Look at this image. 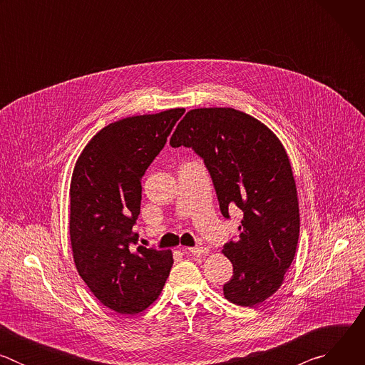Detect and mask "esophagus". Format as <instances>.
<instances>
[{
	"instance_id": "esophagus-1",
	"label": "esophagus",
	"mask_w": 365,
	"mask_h": 365,
	"mask_svg": "<svg viewBox=\"0 0 365 365\" xmlns=\"http://www.w3.org/2000/svg\"><path fill=\"white\" fill-rule=\"evenodd\" d=\"M182 251H183V252H189V254H192V255L199 257V255L206 254V252H207V248H205V247H192V248H183Z\"/></svg>"
}]
</instances>
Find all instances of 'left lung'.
<instances>
[{
	"mask_svg": "<svg viewBox=\"0 0 365 365\" xmlns=\"http://www.w3.org/2000/svg\"><path fill=\"white\" fill-rule=\"evenodd\" d=\"M172 147L192 148L211 175L221 214L240 207V235L224 245L234 274L224 296L254 307L282 286L299 241V202L284 147L254 117L234 108H197L178 124Z\"/></svg>",
	"mask_w": 365,
	"mask_h": 365,
	"instance_id": "obj_1",
	"label": "left lung"
}]
</instances>
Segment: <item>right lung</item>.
<instances>
[{
    "label": "right lung",
    "instance_id": "1",
    "mask_svg": "<svg viewBox=\"0 0 365 365\" xmlns=\"http://www.w3.org/2000/svg\"><path fill=\"white\" fill-rule=\"evenodd\" d=\"M183 108L128 117L102 128L83 148L71 183L69 232L75 266L95 297L135 315L162 293L169 250L137 245L133 232L141 178L165 147Z\"/></svg>",
    "mask_w": 365,
    "mask_h": 365
}]
</instances>
